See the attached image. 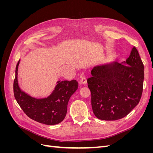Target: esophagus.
Here are the masks:
<instances>
[{
  "mask_svg": "<svg viewBox=\"0 0 153 153\" xmlns=\"http://www.w3.org/2000/svg\"><path fill=\"white\" fill-rule=\"evenodd\" d=\"M80 84V85H85L87 84V79H86V77L83 76L81 77V80L79 82Z\"/></svg>",
  "mask_w": 153,
  "mask_h": 153,
  "instance_id": "esophagus-1",
  "label": "esophagus"
}]
</instances>
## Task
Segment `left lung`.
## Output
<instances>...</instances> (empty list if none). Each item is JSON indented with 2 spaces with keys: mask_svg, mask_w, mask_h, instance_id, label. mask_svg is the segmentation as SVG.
<instances>
[{
  "mask_svg": "<svg viewBox=\"0 0 153 153\" xmlns=\"http://www.w3.org/2000/svg\"><path fill=\"white\" fill-rule=\"evenodd\" d=\"M87 80L95 116L104 121L124 117L139 103L143 90L144 67L134 47L121 63H105L92 68Z\"/></svg>",
  "mask_w": 153,
  "mask_h": 153,
  "instance_id": "obj_1",
  "label": "left lung"
}]
</instances>
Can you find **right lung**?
<instances>
[{
  "label": "right lung",
  "instance_id": "right-lung-1",
  "mask_svg": "<svg viewBox=\"0 0 153 153\" xmlns=\"http://www.w3.org/2000/svg\"><path fill=\"white\" fill-rule=\"evenodd\" d=\"M18 62L13 84L14 96L24 113L34 121L47 125H54L62 122L67 113L69 98L78 87L76 80H59L53 91L48 96L36 98L23 91L18 82Z\"/></svg>",
  "mask_w": 153,
  "mask_h": 153
}]
</instances>
